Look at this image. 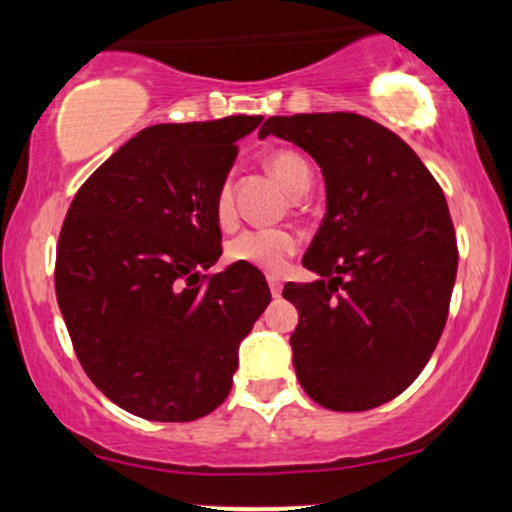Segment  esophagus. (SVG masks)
<instances>
[{
    "label": "esophagus",
    "mask_w": 512,
    "mask_h": 512,
    "mask_svg": "<svg viewBox=\"0 0 512 512\" xmlns=\"http://www.w3.org/2000/svg\"><path fill=\"white\" fill-rule=\"evenodd\" d=\"M267 281H269V289H272V296L279 298L281 296V279H279V276L269 274Z\"/></svg>",
    "instance_id": "esophagus-1"
}]
</instances>
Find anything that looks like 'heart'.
<instances>
[{
	"label": "heart",
	"mask_w": 512,
	"mask_h": 512,
	"mask_svg": "<svg viewBox=\"0 0 512 512\" xmlns=\"http://www.w3.org/2000/svg\"><path fill=\"white\" fill-rule=\"evenodd\" d=\"M267 168L272 170L276 180L284 185L286 192L291 195H301L308 190L310 173L308 161L301 154L291 149H279L267 158ZM214 214L221 226H231L236 219V204H233V185L231 180H223L219 192L214 199ZM298 250L296 233L289 228H248V231L238 233L231 243L226 245V257L238 264H252V267L276 272L286 264V260Z\"/></svg>",
	"instance_id": "heart-1"
}]
</instances>
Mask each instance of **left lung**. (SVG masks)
I'll return each instance as SVG.
<instances>
[{"instance_id":"obj_1","label":"left lung","mask_w":512,"mask_h":512,"mask_svg":"<svg viewBox=\"0 0 512 512\" xmlns=\"http://www.w3.org/2000/svg\"><path fill=\"white\" fill-rule=\"evenodd\" d=\"M322 168L327 214L284 286L298 308L293 366L310 399L368 411L414 383L448 320L457 238L443 190L395 132L356 113L269 117L260 129Z\"/></svg>"}]
</instances>
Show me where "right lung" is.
Here are the masks:
<instances>
[{"instance_id":"1","label":"right lung","mask_w":512,"mask_h":512,"mask_svg":"<svg viewBox=\"0 0 512 512\" xmlns=\"http://www.w3.org/2000/svg\"><path fill=\"white\" fill-rule=\"evenodd\" d=\"M260 115L146 127L76 192L55 291L76 358L110 402L149 421L207 416L272 293L221 257L214 199Z\"/></svg>"}]
</instances>
